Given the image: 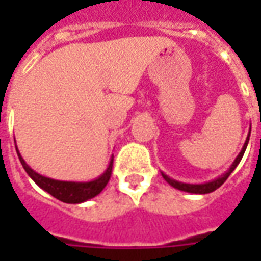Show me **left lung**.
Segmentation results:
<instances>
[{
  "mask_svg": "<svg viewBox=\"0 0 261 261\" xmlns=\"http://www.w3.org/2000/svg\"><path fill=\"white\" fill-rule=\"evenodd\" d=\"M250 128H252V125H250ZM250 128H249V134L246 137V141L243 144V147H242L241 152L238 153V156L235 158V161L232 162V165L229 166V169L226 170L225 173H222L218 177H215L213 180L205 181V183H196V185H193V183H183V181L175 180V179H172L168 175H165L164 172H161V175L164 177L165 180L169 183L170 186L175 187L177 190H181V192H186V193H192V194H207V193H213L214 190H217L218 187H221L224 185V181L229 177V175L235 170V168L239 165L241 162L242 156H243V153L246 151L247 147V142H249V137H250Z\"/></svg>",
  "mask_w": 261,
  "mask_h": 261,
  "instance_id": "obj_1",
  "label": "left lung"
}]
</instances>
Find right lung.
Masks as SVG:
<instances>
[{
  "label": "right lung",
  "instance_id": "1",
  "mask_svg": "<svg viewBox=\"0 0 261 261\" xmlns=\"http://www.w3.org/2000/svg\"><path fill=\"white\" fill-rule=\"evenodd\" d=\"M16 153H18V158H19L20 164L23 166L25 172L29 175L32 180L36 183L37 186L43 189L44 192H47L48 194L56 197L60 201L68 202V204H81V202H85L93 198V197H96L108 185L110 175H112V168H113V155H112L106 170L99 177L93 179V180H56V179H51V177H46V176L40 175V173H37V172L32 169L31 166L25 162V159L22 158L18 147H16Z\"/></svg>",
  "mask_w": 261,
  "mask_h": 261
}]
</instances>
